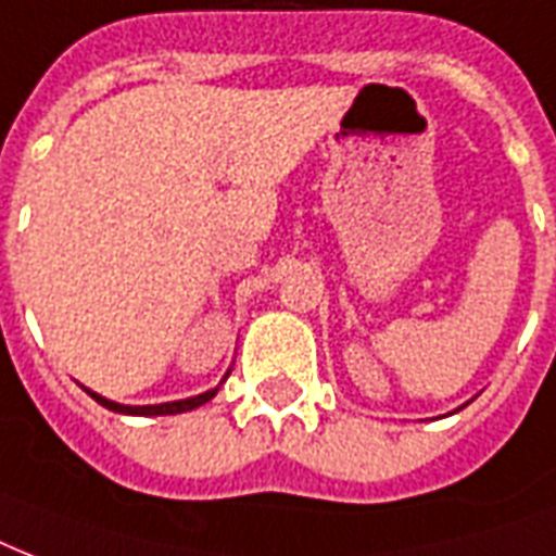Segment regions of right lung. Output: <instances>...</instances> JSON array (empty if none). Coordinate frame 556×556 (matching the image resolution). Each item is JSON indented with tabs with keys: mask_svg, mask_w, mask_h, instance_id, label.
Segmentation results:
<instances>
[{
	"mask_svg": "<svg viewBox=\"0 0 556 556\" xmlns=\"http://www.w3.org/2000/svg\"><path fill=\"white\" fill-rule=\"evenodd\" d=\"M219 389V386H217ZM217 389L205 391V394H200V397H188V400H174V403H162V406H122V403H113V400L101 397V394H94V391H89L98 403H101L103 408H110V412H118V415H179V412H191V408L202 406V403H208L214 394H217Z\"/></svg>",
	"mask_w": 556,
	"mask_h": 556,
	"instance_id": "right-lung-1",
	"label": "right lung"
}]
</instances>
